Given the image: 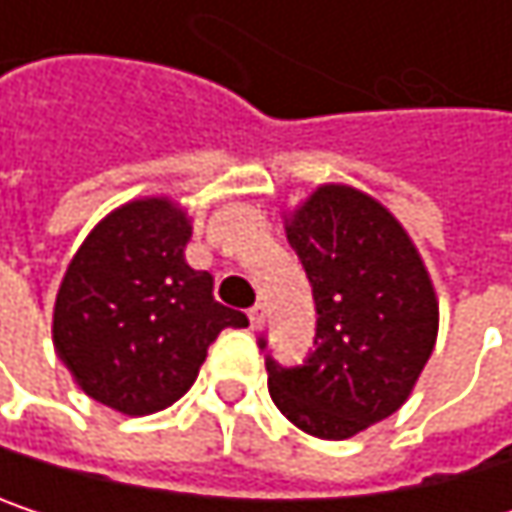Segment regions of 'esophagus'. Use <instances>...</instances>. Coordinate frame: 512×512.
<instances>
[{
  "label": "esophagus",
  "mask_w": 512,
  "mask_h": 512,
  "mask_svg": "<svg viewBox=\"0 0 512 512\" xmlns=\"http://www.w3.org/2000/svg\"><path fill=\"white\" fill-rule=\"evenodd\" d=\"M263 320H266V308L257 302L255 308H249V323H252V329H260V326H263Z\"/></svg>",
  "instance_id": "esophagus-1"
}]
</instances>
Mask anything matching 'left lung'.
Wrapping results in <instances>:
<instances>
[{
	"label": "left lung",
	"instance_id": "1",
	"mask_svg": "<svg viewBox=\"0 0 512 512\" xmlns=\"http://www.w3.org/2000/svg\"><path fill=\"white\" fill-rule=\"evenodd\" d=\"M287 243L311 281L317 335L296 367L266 356L269 394L299 430L341 442L406 403L436 347V290L403 225L353 186H320L287 219Z\"/></svg>",
	"mask_w": 512,
	"mask_h": 512
}]
</instances>
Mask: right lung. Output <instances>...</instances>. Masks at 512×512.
I'll return each instance as SVG.
<instances>
[{
  "mask_svg": "<svg viewBox=\"0 0 512 512\" xmlns=\"http://www.w3.org/2000/svg\"><path fill=\"white\" fill-rule=\"evenodd\" d=\"M189 237L174 201L139 198L85 237L61 278L55 353L88 397L121 415L180 400L219 332L249 326L213 299V275L186 263Z\"/></svg>",
  "mask_w": 512,
  "mask_h": 512,
  "instance_id": "right-lung-1",
  "label": "right lung"
}]
</instances>
